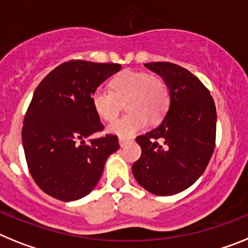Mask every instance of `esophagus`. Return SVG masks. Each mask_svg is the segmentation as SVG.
<instances>
[{
  "mask_svg": "<svg viewBox=\"0 0 248 248\" xmlns=\"http://www.w3.org/2000/svg\"><path fill=\"white\" fill-rule=\"evenodd\" d=\"M118 142H120V146H121V147H124V146H126V143L128 142V140L124 139V137H120V139H118Z\"/></svg>",
  "mask_w": 248,
  "mask_h": 248,
  "instance_id": "34e87169",
  "label": "esophagus"
}]
</instances>
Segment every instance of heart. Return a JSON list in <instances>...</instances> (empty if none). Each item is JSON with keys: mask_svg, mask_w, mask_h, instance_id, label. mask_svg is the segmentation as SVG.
I'll list each match as a JSON object with an SVG mask.
<instances>
[{"mask_svg": "<svg viewBox=\"0 0 248 248\" xmlns=\"http://www.w3.org/2000/svg\"><path fill=\"white\" fill-rule=\"evenodd\" d=\"M111 91L94 88L91 105L96 115L106 122L113 121L126 103L130 111L108 126V132L120 137H130L142 130L148 121L155 124L162 120L169 111L171 92L169 85L158 76L142 71H124L109 82Z\"/></svg>", "mask_w": 248, "mask_h": 248, "instance_id": "1", "label": "heart"}]
</instances>
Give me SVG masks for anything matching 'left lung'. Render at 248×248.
I'll use <instances>...</instances> for the list:
<instances>
[{
  "label": "left lung",
  "instance_id": "obj_1",
  "mask_svg": "<svg viewBox=\"0 0 248 248\" xmlns=\"http://www.w3.org/2000/svg\"><path fill=\"white\" fill-rule=\"evenodd\" d=\"M145 66L169 85L171 103L160 126L136 139L142 154L132 172L148 192L176 195L192 186L210 162L216 141V106L210 91L186 68L171 62Z\"/></svg>",
  "mask_w": 248,
  "mask_h": 248
}]
</instances>
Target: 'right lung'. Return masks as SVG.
<instances>
[{"label": "right lung", "mask_w": 248, "mask_h": 248, "mask_svg": "<svg viewBox=\"0 0 248 248\" xmlns=\"http://www.w3.org/2000/svg\"><path fill=\"white\" fill-rule=\"evenodd\" d=\"M121 70L118 63L72 60L60 64L37 86L22 127L30 173L44 192L75 201L98 184L107 157L120 148L115 135L85 143L103 130L91 93Z\"/></svg>", "instance_id": "1"}]
</instances>
